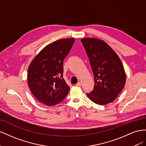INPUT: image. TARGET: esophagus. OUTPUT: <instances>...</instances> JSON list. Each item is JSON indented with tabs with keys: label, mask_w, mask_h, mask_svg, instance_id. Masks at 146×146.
<instances>
[{
	"label": "esophagus",
	"mask_w": 146,
	"mask_h": 146,
	"mask_svg": "<svg viewBox=\"0 0 146 146\" xmlns=\"http://www.w3.org/2000/svg\"><path fill=\"white\" fill-rule=\"evenodd\" d=\"M76 86H79V87H81V86H82V83H81V82H79L77 83Z\"/></svg>",
	"instance_id": "34e87169"
}]
</instances>
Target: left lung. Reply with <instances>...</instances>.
Segmentation results:
<instances>
[{"instance_id":"obj_1","label":"left lung","mask_w":146,"mask_h":146,"mask_svg":"<svg viewBox=\"0 0 146 146\" xmlns=\"http://www.w3.org/2000/svg\"><path fill=\"white\" fill-rule=\"evenodd\" d=\"M81 42L89 57L95 85L87 97L95 103L105 105L115 100L126 82V74L119 57L105 41L84 38Z\"/></svg>"}]
</instances>
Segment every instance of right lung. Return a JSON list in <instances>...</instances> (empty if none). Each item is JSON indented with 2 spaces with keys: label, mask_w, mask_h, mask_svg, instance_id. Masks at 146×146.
<instances>
[{
  "label": "right lung",
  "mask_w": 146,
  "mask_h": 146,
  "mask_svg": "<svg viewBox=\"0 0 146 146\" xmlns=\"http://www.w3.org/2000/svg\"><path fill=\"white\" fill-rule=\"evenodd\" d=\"M75 39L58 40L41 50L29 66V89L39 102L53 106L61 102L70 90L63 76V64Z\"/></svg>",
  "instance_id": "obj_1"
}]
</instances>
